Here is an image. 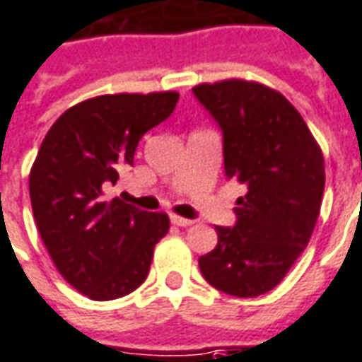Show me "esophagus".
I'll return each instance as SVG.
<instances>
[{
    "label": "esophagus",
    "mask_w": 362,
    "mask_h": 362,
    "mask_svg": "<svg viewBox=\"0 0 362 362\" xmlns=\"http://www.w3.org/2000/svg\"><path fill=\"white\" fill-rule=\"evenodd\" d=\"M170 221H173V225H176V227H188V225L194 223L192 219H186V217L180 216H170Z\"/></svg>",
    "instance_id": "1"
}]
</instances>
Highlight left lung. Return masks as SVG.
Wrapping results in <instances>:
<instances>
[{
    "mask_svg": "<svg viewBox=\"0 0 362 362\" xmlns=\"http://www.w3.org/2000/svg\"><path fill=\"white\" fill-rule=\"evenodd\" d=\"M192 92L223 133L225 176L245 188L237 221L216 225V249L199 257V270L225 294H267L313 233L325 188L322 148L294 105L269 86L223 80Z\"/></svg>",
    "mask_w": 362,
    "mask_h": 362,
    "instance_id": "1",
    "label": "left lung"
}]
</instances>
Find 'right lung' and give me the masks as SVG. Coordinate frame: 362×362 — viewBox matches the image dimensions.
Returning a JSON list of instances; mask_svg holds the SVG:
<instances>
[{"instance_id":"1","label":"right lung","mask_w":362,"mask_h":362,"mask_svg":"<svg viewBox=\"0 0 362 362\" xmlns=\"http://www.w3.org/2000/svg\"><path fill=\"white\" fill-rule=\"evenodd\" d=\"M176 92L98 95L49 129L29 174L33 216L57 270L90 300L131 294L145 282L166 214L103 198L133 164L141 137L176 107Z\"/></svg>"}]
</instances>
